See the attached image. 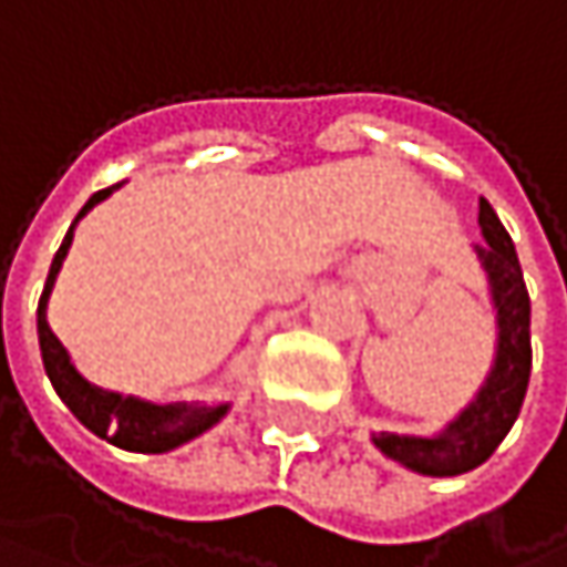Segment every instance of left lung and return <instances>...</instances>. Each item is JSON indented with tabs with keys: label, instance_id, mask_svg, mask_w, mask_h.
Segmentation results:
<instances>
[{
	"label": "left lung",
	"instance_id": "obj_1",
	"mask_svg": "<svg viewBox=\"0 0 567 567\" xmlns=\"http://www.w3.org/2000/svg\"><path fill=\"white\" fill-rule=\"evenodd\" d=\"M480 229H483V243H476L473 252L483 266L493 318H496V354L486 381L480 384L476 396L433 436L388 433V430L371 433V443L388 460L420 476H463L483 466L506 440L512 423L518 420L522 400L528 391L532 301L509 233L486 199H480Z\"/></svg>",
	"mask_w": 567,
	"mask_h": 567
}]
</instances>
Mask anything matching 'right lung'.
<instances>
[{
  "label": "right lung",
  "instance_id": "add662e5",
  "mask_svg": "<svg viewBox=\"0 0 567 567\" xmlns=\"http://www.w3.org/2000/svg\"><path fill=\"white\" fill-rule=\"evenodd\" d=\"M124 183H114L107 189H97L81 206V213L74 216V223L68 226V233H64V239L58 246L55 259H52V269H49L45 288H42V298H39V348H42V364H45V374H49L55 394L81 420V426H87L94 436H101V440L127 450V453H171L176 446L196 440L199 433H206L209 426H216L229 413L233 403L229 400L226 403H206V400H193V403H186V400L154 403V400H144V396L97 388V384H91L74 368L68 348L58 341V334L49 328V298H52V288H55L58 272H61V262H64V256L71 249L74 226L97 203H104Z\"/></svg>",
  "mask_w": 567,
  "mask_h": 567
}]
</instances>
